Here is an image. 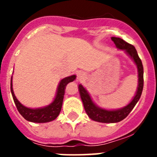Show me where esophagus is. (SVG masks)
<instances>
[{"mask_svg": "<svg viewBox=\"0 0 157 157\" xmlns=\"http://www.w3.org/2000/svg\"><path fill=\"white\" fill-rule=\"evenodd\" d=\"M76 75H77L78 81H82L86 78V74L83 71H78Z\"/></svg>", "mask_w": 157, "mask_h": 157, "instance_id": "obj_1", "label": "esophagus"}]
</instances>
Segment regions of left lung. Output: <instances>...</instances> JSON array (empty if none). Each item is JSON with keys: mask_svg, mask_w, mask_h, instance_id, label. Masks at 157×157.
Returning <instances> with one entry per match:
<instances>
[{"mask_svg": "<svg viewBox=\"0 0 157 157\" xmlns=\"http://www.w3.org/2000/svg\"><path fill=\"white\" fill-rule=\"evenodd\" d=\"M111 38H112V41L115 43L116 46L119 49L125 51L135 63L136 66L138 67V86L135 96L127 106L123 107L122 109H117V110H106V109H101L100 107L97 106L93 102L90 96L87 92L86 90L81 84L78 85L80 97L82 101L86 112L89 117L94 121L106 123H118V122L123 120V119H125L128 116L129 113L132 111L136 104L138 103V101H139L144 86L143 65H142L141 59L138 56V52L134 45H130L120 37H112Z\"/></svg>", "mask_w": 157, "mask_h": 157, "instance_id": "left-lung-1", "label": "left lung"}]
</instances>
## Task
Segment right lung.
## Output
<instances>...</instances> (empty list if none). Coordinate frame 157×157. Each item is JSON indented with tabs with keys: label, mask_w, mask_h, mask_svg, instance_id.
<instances>
[{
	"label": "right lung",
	"mask_w": 157,
	"mask_h": 157,
	"mask_svg": "<svg viewBox=\"0 0 157 157\" xmlns=\"http://www.w3.org/2000/svg\"><path fill=\"white\" fill-rule=\"evenodd\" d=\"M75 78L76 76L74 75H71L69 77L63 78L59 83L56 98L52 103L44 108L35 109H29V108L23 106L18 101L14 94L12 82V78H11V92H12V98H13L14 102L16 104L18 111L21 114V116L27 121L33 122V123H47V122L52 121L59 116V112L61 111L63 96H64L67 85L71 82L74 81Z\"/></svg>",
	"instance_id": "right-lung-1"
}]
</instances>
